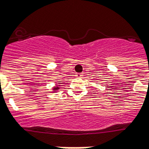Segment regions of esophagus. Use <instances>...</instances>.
Wrapping results in <instances>:
<instances>
[{
    "instance_id": "1",
    "label": "esophagus",
    "mask_w": 149,
    "mask_h": 149,
    "mask_svg": "<svg viewBox=\"0 0 149 149\" xmlns=\"http://www.w3.org/2000/svg\"><path fill=\"white\" fill-rule=\"evenodd\" d=\"M76 77H82V73L77 72V73H76Z\"/></svg>"
}]
</instances>
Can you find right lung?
<instances>
[{"instance_id": "add662e5", "label": "right lung", "mask_w": 149, "mask_h": 149, "mask_svg": "<svg viewBox=\"0 0 149 149\" xmlns=\"http://www.w3.org/2000/svg\"><path fill=\"white\" fill-rule=\"evenodd\" d=\"M57 88H57V87H56L55 88H53V90H56V89H57Z\"/></svg>"}]
</instances>
